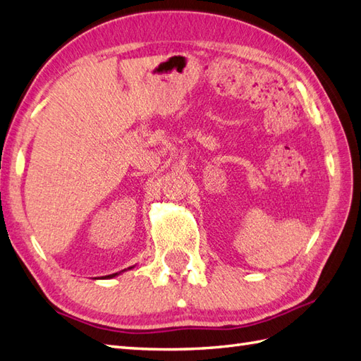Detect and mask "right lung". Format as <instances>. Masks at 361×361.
<instances>
[{"instance_id": "add662e5", "label": "right lung", "mask_w": 361, "mask_h": 361, "mask_svg": "<svg viewBox=\"0 0 361 361\" xmlns=\"http://www.w3.org/2000/svg\"><path fill=\"white\" fill-rule=\"evenodd\" d=\"M133 267V266H132ZM132 267H129V269H132ZM126 271V269H124ZM124 271H121V272H124ZM121 272H116V274H112V275H106L107 276V279H114V276H116V275H120Z\"/></svg>"}]
</instances>
